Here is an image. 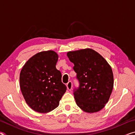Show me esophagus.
I'll list each match as a JSON object with an SVG mask.
<instances>
[{"mask_svg":"<svg viewBox=\"0 0 135 135\" xmlns=\"http://www.w3.org/2000/svg\"><path fill=\"white\" fill-rule=\"evenodd\" d=\"M67 89L71 90L72 89V86H73V84H72V82L71 81H69L67 83Z\"/></svg>","mask_w":135,"mask_h":135,"instance_id":"1","label":"esophagus"}]
</instances>
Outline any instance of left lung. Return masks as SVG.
<instances>
[{
	"instance_id": "1",
	"label": "left lung",
	"mask_w": 135,
	"mask_h": 135,
	"mask_svg": "<svg viewBox=\"0 0 135 135\" xmlns=\"http://www.w3.org/2000/svg\"><path fill=\"white\" fill-rule=\"evenodd\" d=\"M74 64L79 85L73 89L76 104L87 113H95L105 107L114 85L113 71L107 61L91 49L68 52Z\"/></svg>"
}]
</instances>
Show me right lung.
Listing matches in <instances>:
<instances>
[{
	"instance_id": "add662e5",
	"label": "right lung",
	"mask_w": 135,
	"mask_h": 135,
	"mask_svg": "<svg viewBox=\"0 0 135 135\" xmlns=\"http://www.w3.org/2000/svg\"><path fill=\"white\" fill-rule=\"evenodd\" d=\"M58 56L47 51L36 54L25 64L20 73V88L28 105L34 111L45 113L58 107L67 87L56 68Z\"/></svg>"
}]
</instances>
